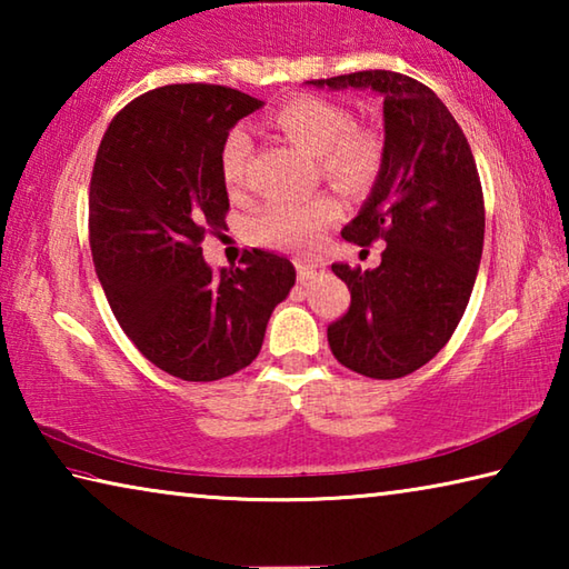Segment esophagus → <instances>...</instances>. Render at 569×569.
Here are the masks:
<instances>
[{"label": "esophagus", "instance_id": "1", "mask_svg": "<svg viewBox=\"0 0 569 569\" xmlns=\"http://www.w3.org/2000/svg\"><path fill=\"white\" fill-rule=\"evenodd\" d=\"M296 273H298V281L306 283L316 278L319 273H323V266L321 263H313V261H296Z\"/></svg>", "mask_w": 569, "mask_h": 569}]
</instances>
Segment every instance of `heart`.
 I'll list each match as a JSON object with an SVG mask.
<instances>
[{
	"mask_svg": "<svg viewBox=\"0 0 569 569\" xmlns=\"http://www.w3.org/2000/svg\"><path fill=\"white\" fill-rule=\"evenodd\" d=\"M268 124L306 152L316 156L326 180L346 192H361L377 180L383 162V142L366 124H353L339 102L316 94H296L268 114ZM250 140L236 128L220 148V176L230 192H240L248 182ZM341 216V203L329 192L306 200H281L258 210L248 220V236L256 243L303 250Z\"/></svg>",
	"mask_w": 569,
	"mask_h": 569,
	"instance_id": "b5f03b06",
	"label": "heart"
}]
</instances>
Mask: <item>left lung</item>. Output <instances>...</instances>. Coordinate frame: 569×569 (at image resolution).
I'll return each instance as SVG.
<instances>
[{
    "label": "left lung",
    "mask_w": 569,
    "mask_h": 569,
    "mask_svg": "<svg viewBox=\"0 0 569 569\" xmlns=\"http://www.w3.org/2000/svg\"><path fill=\"white\" fill-rule=\"evenodd\" d=\"M383 94V162L361 213L341 230L356 246L383 240L381 266L333 263L351 306L329 323L339 363L401 379L435 359L465 316L485 246V196L465 132L427 84L389 70L311 80Z\"/></svg>",
    "instance_id": "1"
}]
</instances>
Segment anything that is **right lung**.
Here are the masks:
<instances>
[{"mask_svg":"<svg viewBox=\"0 0 569 569\" xmlns=\"http://www.w3.org/2000/svg\"><path fill=\"white\" fill-rule=\"evenodd\" d=\"M261 100L223 84H166L114 114L90 180V248L114 319L158 369L218 381L256 359L296 283L288 258L246 250L213 271L203 238L226 228L228 130Z\"/></svg>","mask_w":569,"mask_h":569,"instance_id":"obj_1","label":"right lung"}]
</instances>
